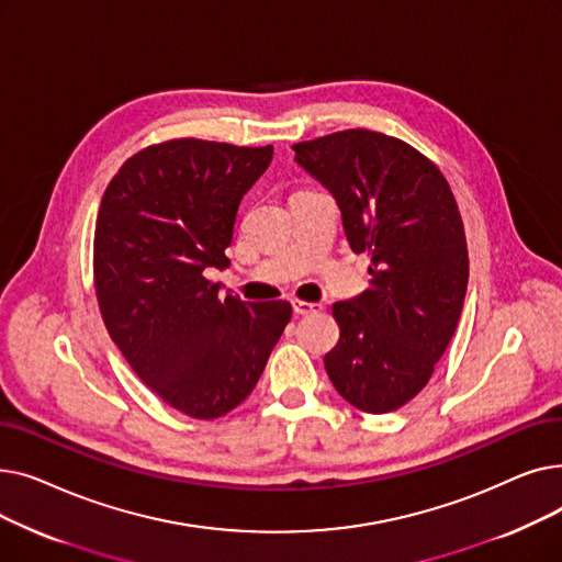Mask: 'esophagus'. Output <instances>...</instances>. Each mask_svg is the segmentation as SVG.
I'll list each match as a JSON object with an SVG mask.
<instances>
[{
    "instance_id": "1",
    "label": "esophagus",
    "mask_w": 562,
    "mask_h": 562,
    "mask_svg": "<svg viewBox=\"0 0 562 562\" xmlns=\"http://www.w3.org/2000/svg\"><path fill=\"white\" fill-rule=\"evenodd\" d=\"M291 307H293V312H296L299 316L316 314V312H321V310H323V305H321V303H305V301H293V303H291Z\"/></svg>"
}]
</instances>
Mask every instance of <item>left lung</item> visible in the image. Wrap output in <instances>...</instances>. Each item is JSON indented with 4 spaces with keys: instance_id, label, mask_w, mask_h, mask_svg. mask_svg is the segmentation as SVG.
I'll use <instances>...</instances> for the list:
<instances>
[{
    "instance_id": "1",
    "label": "left lung",
    "mask_w": 562,
    "mask_h": 562,
    "mask_svg": "<svg viewBox=\"0 0 562 562\" xmlns=\"http://www.w3.org/2000/svg\"><path fill=\"white\" fill-rule=\"evenodd\" d=\"M335 198L346 239L369 252L371 284L333 305L339 341L323 362L335 390L385 415L415 398L456 333L469 257L445 175L407 143L346 130L291 147Z\"/></svg>"
}]
</instances>
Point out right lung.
<instances>
[{
    "label": "right lung",
    "instance_id": "1",
    "mask_svg": "<svg viewBox=\"0 0 562 562\" xmlns=\"http://www.w3.org/2000/svg\"><path fill=\"white\" fill-rule=\"evenodd\" d=\"M271 159V145L168 140L127 159L100 204L104 326L145 385L193 419L246 401L291 318L286 301L246 303L204 278L229 266L236 212Z\"/></svg>",
    "mask_w": 562,
    "mask_h": 562
}]
</instances>
